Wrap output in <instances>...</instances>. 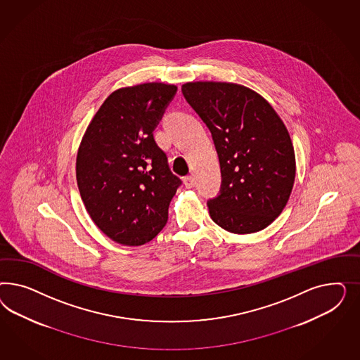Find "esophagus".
<instances>
[{"label":"esophagus","mask_w":360,"mask_h":360,"mask_svg":"<svg viewBox=\"0 0 360 360\" xmlns=\"http://www.w3.org/2000/svg\"><path fill=\"white\" fill-rule=\"evenodd\" d=\"M184 184H185L186 188H191L195 186V178L193 175H187L184 178Z\"/></svg>","instance_id":"34e87169"}]
</instances>
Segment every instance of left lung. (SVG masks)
<instances>
[{"label": "left lung", "mask_w": 360, "mask_h": 360, "mask_svg": "<svg viewBox=\"0 0 360 360\" xmlns=\"http://www.w3.org/2000/svg\"><path fill=\"white\" fill-rule=\"evenodd\" d=\"M187 103L212 134L221 190L208 200L210 217L232 233L266 229L295 185V148L272 105L253 89L227 82H188Z\"/></svg>", "instance_id": "left-lung-1"}]
</instances>
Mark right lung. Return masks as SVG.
Listing matches in <instances>:
<instances>
[{"label": "right lung", "instance_id": "right-lung-1", "mask_svg": "<svg viewBox=\"0 0 360 360\" xmlns=\"http://www.w3.org/2000/svg\"><path fill=\"white\" fill-rule=\"evenodd\" d=\"M175 92L174 84L157 82L116 89L79 145L82 200L98 229L122 245H142L158 235L182 184L153 137Z\"/></svg>", "mask_w": 360, "mask_h": 360}]
</instances>
